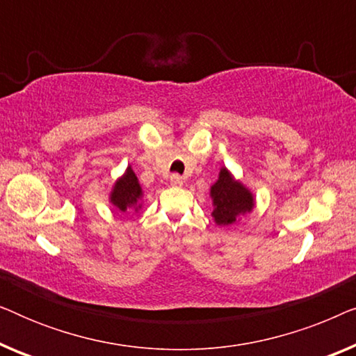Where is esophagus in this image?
Returning <instances> with one entry per match:
<instances>
[{"mask_svg":"<svg viewBox=\"0 0 356 356\" xmlns=\"http://www.w3.org/2000/svg\"><path fill=\"white\" fill-rule=\"evenodd\" d=\"M170 183H172L173 186H181V184H183V178L179 177V175L173 173L172 177H170Z\"/></svg>","mask_w":356,"mask_h":356,"instance_id":"obj_1","label":"esophagus"}]
</instances>
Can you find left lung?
<instances>
[{"instance_id": "obj_1", "label": "left lung", "mask_w": 356, "mask_h": 356, "mask_svg": "<svg viewBox=\"0 0 356 356\" xmlns=\"http://www.w3.org/2000/svg\"><path fill=\"white\" fill-rule=\"evenodd\" d=\"M213 204L212 217L217 225H232L254 207L252 193L241 181H236L227 168H222L218 179L211 186Z\"/></svg>"}]
</instances>
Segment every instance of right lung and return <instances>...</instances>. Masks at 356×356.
<instances>
[{
    "label": "right lung",
    "instance_id": "add662e5",
    "mask_svg": "<svg viewBox=\"0 0 356 356\" xmlns=\"http://www.w3.org/2000/svg\"><path fill=\"white\" fill-rule=\"evenodd\" d=\"M140 199H143V188L138 181V177L133 168L128 167L123 177L115 183L110 194V202L121 212L133 211L138 212L140 209Z\"/></svg>",
    "mask_w": 356,
    "mask_h": 356
}]
</instances>
